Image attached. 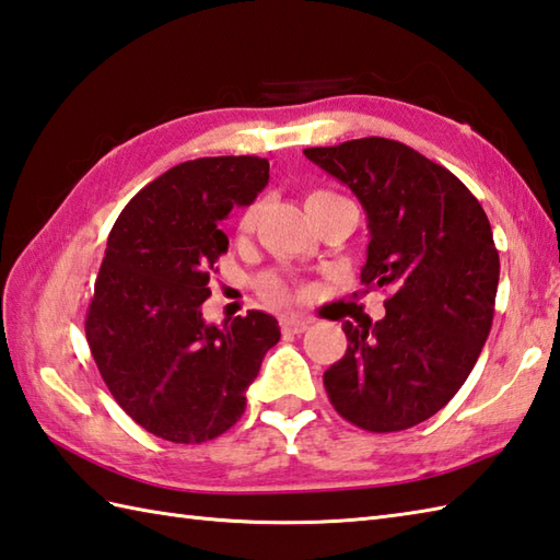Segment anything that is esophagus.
I'll return each instance as SVG.
<instances>
[{
  "instance_id": "obj_1",
  "label": "esophagus",
  "mask_w": 560,
  "mask_h": 560,
  "mask_svg": "<svg viewBox=\"0 0 560 560\" xmlns=\"http://www.w3.org/2000/svg\"><path fill=\"white\" fill-rule=\"evenodd\" d=\"M311 325L307 323L305 317H299V315H283L281 317V329L283 335H301V331Z\"/></svg>"
}]
</instances>
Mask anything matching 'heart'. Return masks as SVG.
<instances>
[{"mask_svg": "<svg viewBox=\"0 0 560 560\" xmlns=\"http://www.w3.org/2000/svg\"><path fill=\"white\" fill-rule=\"evenodd\" d=\"M331 192H313L311 197L307 199H317V197H329ZM257 213H259V201H253V205L249 207H245L243 209V213H241V219H237V229H241L243 233L245 231H249L255 225V221H257Z\"/></svg>", "mask_w": 560, "mask_h": 560, "instance_id": "heart-1", "label": "heart"}]
</instances>
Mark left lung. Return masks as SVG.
<instances>
[{
    "label": "left lung",
    "mask_w": 560,
    "mask_h": 560,
    "mask_svg": "<svg viewBox=\"0 0 560 560\" xmlns=\"http://www.w3.org/2000/svg\"><path fill=\"white\" fill-rule=\"evenodd\" d=\"M303 153L359 197L371 231L361 281L392 291L383 319L343 323L329 401L363 431H407L457 395L489 339L501 277L489 217L459 177L401 141Z\"/></svg>",
    "instance_id": "8db88e82"
}]
</instances>
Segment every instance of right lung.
<instances>
[{"label":"right lung","mask_w":560,"mask_h":560,"mask_svg":"<svg viewBox=\"0 0 560 560\" xmlns=\"http://www.w3.org/2000/svg\"><path fill=\"white\" fill-rule=\"evenodd\" d=\"M267 183V159L185 161L132 197L108 235L86 341L115 401L156 438L199 445L229 431L281 339L259 311L223 327L201 317L209 273L229 249L221 221Z\"/></svg>","instance_id":"add662e5"}]
</instances>
